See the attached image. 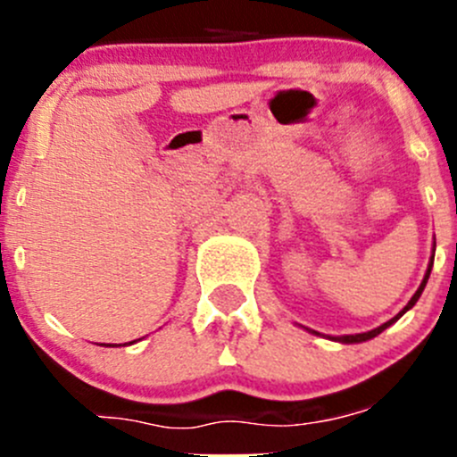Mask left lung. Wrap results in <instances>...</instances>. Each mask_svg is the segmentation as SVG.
Instances as JSON below:
<instances>
[{"label":"left lung","instance_id":"left-lung-1","mask_svg":"<svg viewBox=\"0 0 457 457\" xmlns=\"http://www.w3.org/2000/svg\"><path fill=\"white\" fill-rule=\"evenodd\" d=\"M433 247H436V245H433ZM433 252H436V250H433ZM431 267H433V254H431V262H428V267H427V274H425V278H422L420 287H418V292L413 294V296H411V301H409L407 305H404V310L400 312L398 316H394V318H391V320H386L385 325L376 327V329H371V331H365V334H349V336H338V338H331V340H338V343L352 345V343H365V340H371V338H376V336L380 334V331H385L386 327H389V325H394V322L398 320V318L403 316L404 312H409V310H411L413 305H416V303H418V298H420V294H422V289L427 287V280H428V274H431ZM314 334H316V331H314Z\"/></svg>","mask_w":457,"mask_h":457}]
</instances>
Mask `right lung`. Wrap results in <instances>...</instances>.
Listing matches in <instances>:
<instances>
[{"mask_svg":"<svg viewBox=\"0 0 457 457\" xmlns=\"http://www.w3.org/2000/svg\"><path fill=\"white\" fill-rule=\"evenodd\" d=\"M132 343H135V340H132ZM108 347H110V345H108Z\"/></svg>","mask_w":457,"mask_h":457,"instance_id":"add662e5","label":"right lung"}]
</instances>
